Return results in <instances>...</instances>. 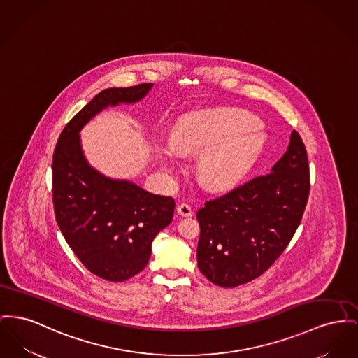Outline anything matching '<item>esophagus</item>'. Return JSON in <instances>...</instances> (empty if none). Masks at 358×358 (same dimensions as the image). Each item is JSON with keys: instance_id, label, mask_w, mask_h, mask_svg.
<instances>
[{"instance_id": "1", "label": "esophagus", "mask_w": 358, "mask_h": 358, "mask_svg": "<svg viewBox=\"0 0 358 358\" xmlns=\"http://www.w3.org/2000/svg\"><path fill=\"white\" fill-rule=\"evenodd\" d=\"M177 212H178V215L185 216V217H189V216L193 215V210H192V207H190L189 204H185V203L178 204V207H177Z\"/></svg>"}]
</instances>
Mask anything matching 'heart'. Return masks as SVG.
I'll return each instance as SVG.
<instances>
[{"label":"heart","instance_id":"heart-1","mask_svg":"<svg viewBox=\"0 0 358 358\" xmlns=\"http://www.w3.org/2000/svg\"><path fill=\"white\" fill-rule=\"evenodd\" d=\"M262 142L255 119L235 108L190 113L171 132V148L181 155L207 150L199 173L210 189H226L236 184L252 168Z\"/></svg>","mask_w":358,"mask_h":358}]
</instances>
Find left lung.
<instances>
[{"label":"left lung","instance_id":"8db88e82","mask_svg":"<svg viewBox=\"0 0 358 358\" xmlns=\"http://www.w3.org/2000/svg\"><path fill=\"white\" fill-rule=\"evenodd\" d=\"M307 150L292 131L272 171L208 200L200 224L197 266L210 282L234 288L266 272L289 245L310 194Z\"/></svg>","mask_w":358,"mask_h":358}]
</instances>
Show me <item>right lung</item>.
<instances>
[{
    "mask_svg": "<svg viewBox=\"0 0 358 358\" xmlns=\"http://www.w3.org/2000/svg\"><path fill=\"white\" fill-rule=\"evenodd\" d=\"M152 84L100 92L66 124L52 157V203L58 227L85 268L126 281L148 265L155 235L170 224L174 199L129 181L106 178L85 159L80 131L100 110L142 100Z\"/></svg>",
    "mask_w": 358,
    "mask_h": 358,
    "instance_id": "1",
    "label": "right lung"
}]
</instances>
